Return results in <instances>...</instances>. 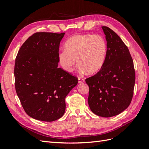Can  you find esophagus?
<instances>
[{
  "mask_svg": "<svg viewBox=\"0 0 149 149\" xmlns=\"http://www.w3.org/2000/svg\"><path fill=\"white\" fill-rule=\"evenodd\" d=\"M78 83H83L84 81V79L83 78H80V77H78Z\"/></svg>",
  "mask_w": 149,
  "mask_h": 149,
  "instance_id": "obj_1",
  "label": "esophagus"
}]
</instances>
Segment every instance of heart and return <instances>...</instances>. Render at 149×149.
<instances>
[{
	"mask_svg": "<svg viewBox=\"0 0 149 149\" xmlns=\"http://www.w3.org/2000/svg\"><path fill=\"white\" fill-rule=\"evenodd\" d=\"M65 50L58 53V62L62 68L72 72L76 60L82 73L93 74L100 71L104 64L107 43L99 35H74L65 43Z\"/></svg>",
	"mask_w": 149,
	"mask_h": 149,
	"instance_id": "1",
	"label": "heart"
}]
</instances>
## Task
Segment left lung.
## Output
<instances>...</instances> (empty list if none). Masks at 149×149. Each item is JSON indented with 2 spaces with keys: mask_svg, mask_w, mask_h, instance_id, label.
Instances as JSON below:
<instances>
[{
  "mask_svg": "<svg viewBox=\"0 0 149 149\" xmlns=\"http://www.w3.org/2000/svg\"><path fill=\"white\" fill-rule=\"evenodd\" d=\"M107 41V54L101 70L86 79L89 88L88 104L91 111L104 117L118 115L127 109L134 94L136 74L127 47L116 33L102 26Z\"/></svg>",
  "mask_w": 149,
  "mask_h": 149,
  "instance_id": "obj_1",
  "label": "left lung"
}]
</instances>
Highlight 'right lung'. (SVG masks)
<instances>
[{"instance_id":"1","label":"right lung","mask_w":149,"mask_h":149,"mask_svg":"<svg viewBox=\"0 0 149 149\" xmlns=\"http://www.w3.org/2000/svg\"><path fill=\"white\" fill-rule=\"evenodd\" d=\"M65 33H35L26 40L16 56V93L31 118L52 122L63 116L65 97L78 78L58 68L60 43Z\"/></svg>"}]
</instances>
